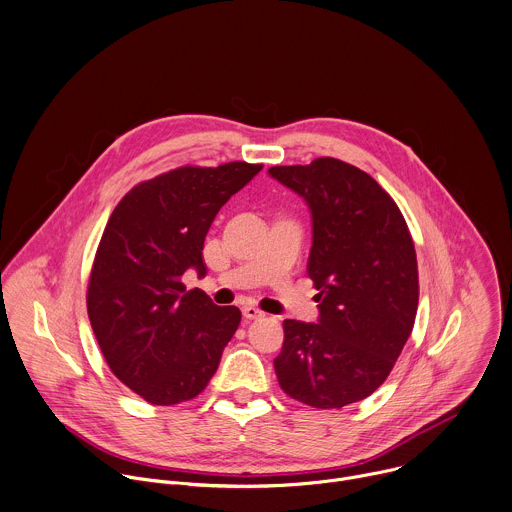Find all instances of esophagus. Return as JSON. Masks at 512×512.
Wrapping results in <instances>:
<instances>
[{
    "label": "esophagus",
    "mask_w": 512,
    "mask_h": 512,
    "mask_svg": "<svg viewBox=\"0 0 512 512\" xmlns=\"http://www.w3.org/2000/svg\"><path fill=\"white\" fill-rule=\"evenodd\" d=\"M242 314H244V318H246V320H256V318H262V316H264V312H262L260 308L252 306V304L244 306V308H242Z\"/></svg>",
    "instance_id": "34e87169"
}]
</instances>
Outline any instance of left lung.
<instances>
[{"label": "left lung", "instance_id": "obj_1", "mask_svg": "<svg viewBox=\"0 0 512 512\" xmlns=\"http://www.w3.org/2000/svg\"><path fill=\"white\" fill-rule=\"evenodd\" d=\"M268 174L310 208L308 276L320 300L318 322L284 320L274 370L294 400L342 408L386 380L412 332L414 244L394 200L356 166L318 158Z\"/></svg>", "mask_w": 512, "mask_h": 512}]
</instances>
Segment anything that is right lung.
Returning a JSON list of instances; mask_svg holds the SVG:
<instances>
[{
	"mask_svg": "<svg viewBox=\"0 0 512 512\" xmlns=\"http://www.w3.org/2000/svg\"><path fill=\"white\" fill-rule=\"evenodd\" d=\"M260 164L184 166L132 188L102 234L88 316L110 370L144 400L172 406L198 396L218 370L242 312L186 290L206 274V234Z\"/></svg>",
	"mask_w": 512,
	"mask_h": 512,
	"instance_id": "add662e5",
	"label": "right lung"
}]
</instances>
